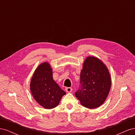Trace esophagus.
Returning <instances> with one entry per match:
<instances>
[{
    "instance_id": "esophagus-1",
    "label": "esophagus",
    "mask_w": 135,
    "mask_h": 135,
    "mask_svg": "<svg viewBox=\"0 0 135 135\" xmlns=\"http://www.w3.org/2000/svg\"><path fill=\"white\" fill-rule=\"evenodd\" d=\"M65 90H66L67 92H71L73 90V89L71 87H66L65 88Z\"/></svg>"
}]
</instances>
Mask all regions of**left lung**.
<instances>
[{"instance_id":"obj_1","label":"left lung","mask_w":135,"mask_h":135,"mask_svg":"<svg viewBox=\"0 0 135 135\" xmlns=\"http://www.w3.org/2000/svg\"><path fill=\"white\" fill-rule=\"evenodd\" d=\"M80 88L75 97L83 107L89 109L103 104L111 87V78L105 65L95 57L85 60L80 76Z\"/></svg>"}]
</instances>
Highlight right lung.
Listing matches in <instances>:
<instances>
[{
  "label": "right lung",
  "instance_id": "right-lung-1",
  "mask_svg": "<svg viewBox=\"0 0 135 135\" xmlns=\"http://www.w3.org/2000/svg\"><path fill=\"white\" fill-rule=\"evenodd\" d=\"M30 90L36 101L47 109L57 107L66 94L53 79L52 68L48 62L36 68L30 81Z\"/></svg>",
  "mask_w": 135,
  "mask_h": 135
}]
</instances>
